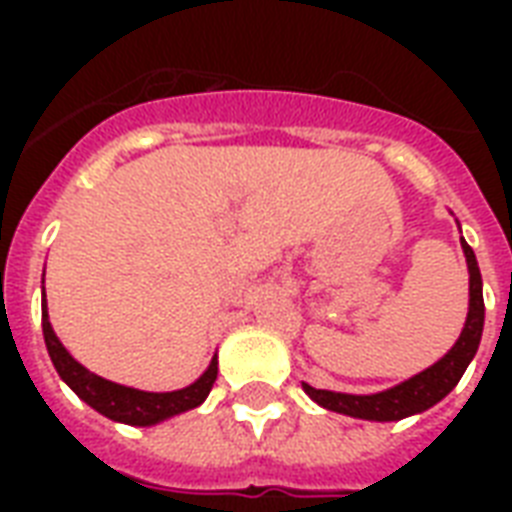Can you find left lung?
<instances>
[{
  "mask_svg": "<svg viewBox=\"0 0 512 512\" xmlns=\"http://www.w3.org/2000/svg\"><path fill=\"white\" fill-rule=\"evenodd\" d=\"M462 249L468 257L470 271V311L465 329H462L460 340L454 342V348L446 353L438 364H433L425 372L414 374L412 380L401 382L396 388L382 390L374 396H348V393H332V390L311 388L308 382H303L305 393L316 401L319 406L329 409V412L348 414V417H361V420H404L409 414L425 412L433 404H438L449 390L460 382V377L468 369L470 358L476 356L478 342H481V332H484V292H481V271H478L476 255L465 239H462Z\"/></svg>",
  "mask_w": 512,
  "mask_h": 512,
  "instance_id": "8db88e82",
  "label": "left lung"
}]
</instances>
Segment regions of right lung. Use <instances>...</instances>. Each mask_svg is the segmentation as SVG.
I'll use <instances>...</instances> for the list:
<instances>
[{"instance_id":"right-lung-1","label":"right lung","mask_w":512,"mask_h":512,"mask_svg":"<svg viewBox=\"0 0 512 512\" xmlns=\"http://www.w3.org/2000/svg\"><path fill=\"white\" fill-rule=\"evenodd\" d=\"M42 332L47 353H50L52 364L63 377V382L82 398L84 404H90L95 412H100L108 420L127 422V425H154V422L167 420L172 414L196 409L209 396V390L217 380V358H212L207 372L183 390L146 393V390L124 388V385H116L111 380H103L98 374H92L90 369H84L79 361H74V356L60 345V340L52 332L50 321H47V308H42Z\"/></svg>"}]
</instances>
